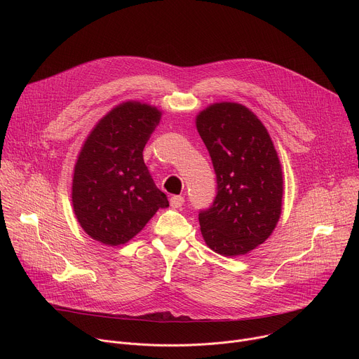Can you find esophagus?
Segmentation results:
<instances>
[{"label":"esophagus","instance_id":"34e87169","mask_svg":"<svg viewBox=\"0 0 359 359\" xmlns=\"http://www.w3.org/2000/svg\"><path fill=\"white\" fill-rule=\"evenodd\" d=\"M183 203H184V198H183L182 196H173V197H170V206H172L173 209L182 208Z\"/></svg>","mask_w":359,"mask_h":359}]
</instances>
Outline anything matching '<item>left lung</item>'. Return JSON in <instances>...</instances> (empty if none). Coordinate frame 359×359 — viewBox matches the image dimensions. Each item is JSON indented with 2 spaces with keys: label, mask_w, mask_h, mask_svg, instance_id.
<instances>
[{
  "label": "left lung",
  "mask_w": 359,
  "mask_h": 359,
  "mask_svg": "<svg viewBox=\"0 0 359 359\" xmlns=\"http://www.w3.org/2000/svg\"><path fill=\"white\" fill-rule=\"evenodd\" d=\"M196 126L216 173L213 204L198 212L206 244L226 257L264 243L281 215L283 172L271 137L251 111L222 102L197 115Z\"/></svg>",
  "instance_id": "obj_1"
}]
</instances>
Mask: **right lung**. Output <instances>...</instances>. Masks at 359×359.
<instances>
[{
  "label": "right lung",
  "mask_w": 359,
  "mask_h": 359,
  "mask_svg": "<svg viewBox=\"0 0 359 359\" xmlns=\"http://www.w3.org/2000/svg\"><path fill=\"white\" fill-rule=\"evenodd\" d=\"M161 115L153 107L125 102L88 136L75 165L72 204L81 227L93 240L125 244L169 206L142 155Z\"/></svg>",
  "instance_id": "add662e5"
}]
</instances>
